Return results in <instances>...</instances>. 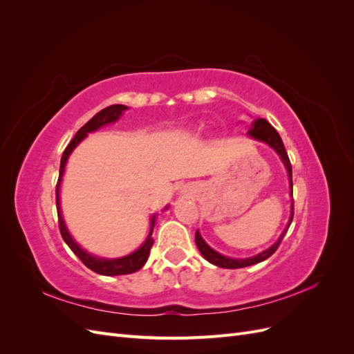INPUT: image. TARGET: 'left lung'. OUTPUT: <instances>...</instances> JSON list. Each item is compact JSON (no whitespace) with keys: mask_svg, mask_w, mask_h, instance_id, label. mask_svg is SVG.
Instances as JSON below:
<instances>
[{"mask_svg":"<svg viewBox=\"0 0 354 354\" xmlns=\"http://www.w3.org/2000/svg\"><path fill=\"white\" fill-rule=\"evenodd\" d=\"M248 134L252 138H257V140L264 142V143L269 145L270 147H273L274 151L277 152V155L281 156L282 162L285 164V167L288 169L289 187H291V196H292V167H291V162H289V158H288V153L285 151V146H283V142H282L281 136L277 134V131L272 127V124L267 122L264 118H260V120H255L254 121L252 128L248 131ZM292 218H294V199H292V205H291V217H289V221L286 224V229L282 232L281 238L277 239L270 246L269 250H266V251L260 252L259 255H255V257H251V259H243V260L229 259V257H224V255L216 252L212 248H209V246L205 243V241L201 238V234H199L198 230H196V234H195V242H196L198 250L201 251V254L203 255V259H205L207 261L216 264L218 267H223V269H241V267H248V266H252V264H257V263H261V261L269 259L272 254H274L276 250L279 248V245H281V242H282V239L285 236V233L288 232L289 226H291Z\"/></svg>","mask_w":354,"mask_h":354,"instance_id":"obj_1","label":"left lung"}]
</instances>
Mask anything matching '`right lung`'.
<instances>
[{
    "label": "right lung",
    "instance_id": "add662e5",
    "mask_svg": "<svg viewBox=\"0 0 354 354\" xmlns=\"http://www.w3.org/2000/svg\"><path fill=\"white\" fill-rule=\"evenodd\" d=\"M128 109L127 106L124 104H112L108 106V108L102 109L99 113H95L91 120L85 124L84 127H81L78 133L75 134V137L71 140V143L68 145V147L65 149V152L62 155V160H60V171H59V180L56 185V205H57V217H59V229H60V234L63 241L68 243L69 248L72 250V252L78 257V259L88 267L90 270L99 273V274H104V276H118V274H128V273H134L138 269H142L145 266V263L149 259V252H151V248L153 245V239H152V230L155 226V216L152 217L151 221V233H149L147 239L145 241V243L138 248L137 251H134L133 254L127 255V257H121V259H97L88 252H85L81 246L72 239V236L69 234L65 221H63L62 217V209H60V185H62V177L63 173H65V167L68 162V158L72 153V151L75 147L80 145V142L82 138L87 137L88 133L99 130L100 127L111 124L120 120V116L122 115V112Z\"/></svg>",
    "mask_w": 354,
    "mask_h": 354
}]
</instances>
